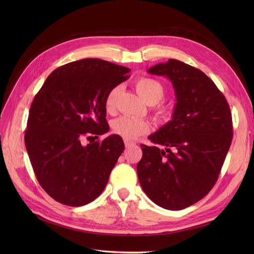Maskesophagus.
I'll list each match as a JSON object with an SVG mask.
<instances>
[{"label": "esophagus", "mask_w": 254, "mask_h": 254, "mask_svg": "<svg viewBox=\"0 0 254 254\" xmlns=\"http://www.w3.org/2000/svg\"><path fill=\"white\" fill-rule=\"evenodd\" d=\"M125 145H126L127 148H128V147H131V146H135L136 143L131 142V141H128V140H125Z\"/></svg>", "instance_id": "1"}]
</instances>
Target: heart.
<instances>
[{
  "instance_id": "b5f03b06",
  "label": "heart",
  "mask_w": 254,
  "mask_h": 254,
  "mask_svg": "<svg viewBox=\"0 0 254 254\" xmlns=\"http://www.w3.org/2000/svg\"><path fill=\"white\" fill-rule=\"evenodd\" d=\"M136 89L145 102L150 105L158 103L165 95L164 86L157 80L149 77L140 78L136 82ZM119 92L120 86L118 85L107 93L105 99V108L108 112H111L115 108ZM155 113L158 118H167L171 114V109L168 106L158 105L155 108ZM112 130L114 134L123 137L126 140H132L149 132L150 125L147 120L144 119L120 116L112 122Z\"/></svg>"
}]
</instances>
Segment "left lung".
Instances as JSON below:
<instances>
[{
  "mask_svg": "<svg viewBox=\"0 0 254 254\" xmlns=\"http://www.w3.org/2000/svg\"><path fill=\"white\" fill-rule=\"evenodd\" d=\"M147 72L170 80L176 104L172 120L148 137L155 145H141L139 182L157 206L182 210L217 181L233 138L231 109L215 83L188 64L169 60Z\"/></svg>",
  "mask_w": 254,
  "mask_h": 254,
  "instance_id": "left-lung-1",
  "label": "left lung"
}]
</instances>
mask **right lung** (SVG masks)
Segmentation results:
<instances>
[{
    "label": "right lung",
    "instance_id": "1",
    "mask_svg": "<svg viewBox=\"0 0 254 254\" xmlns=\"http://www.w3.org/2000/svg\"><path fill=\"white\" fill-rule=\"evenodd\" d=\"M129 71L99 59L72 62L53 71L35 96L25 148L40 185L57 202L84 206L105 190L124 141L118 135L87 145L82 140L109 130L106 96Z\"/></svg>",
    "mask_w": 254,
    "mask_h": 254
}]
</instances>
